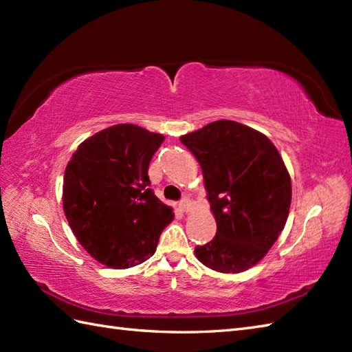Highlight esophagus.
<instances>
[{
    "label": "esophagus",
    "instance_id": "esophagus-1",
    "mask_svg": "<svg viewBox=\"0 0 352 352\" xmlns=\"http://www.w3.org/2000/svg\"><path fill=\"white\" fill-rule=\"evenodd\" d=\"M190 207H192V204H190V201H189V198H184L180 204H178V208H180L182 212H189L190 210Z\"/></svg>",
    "mask_w": 352,
    "mask_h": 352
}]
</instances>
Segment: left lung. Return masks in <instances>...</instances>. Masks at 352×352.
<instances>
[{"mask_svg":"<svg viewBox=\"0 0 352 352\" xmlns=\"http://www.w3.org/2000/svg\"><path fill=\"white\" fill-rule=\"evenodd\" d=\"M180 140L201 164L218 227L195 256L216 272H243L266 256L286 226L292 201L286 164L263 133L228 119Z\"/></svg>","mask_w":352,"mask_h":352,"instance_id":"obj_1","label":"left lung"}]
</instances>
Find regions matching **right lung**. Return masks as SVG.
<instances>
[{
	"label": "right lung",
	"mask_w": 352,
	"mask_h": 352,
	"mask_svg": "<svg viewBox=\"0 0 352 352\" xmlns=\"http://www.w3.org/2000/svg\"><path fill=\"white\" fill-rule=\"evenodd\" d=\"M164 136L118 124L87 138L66 164L63 212L80 245L113 269L144 263L174 219L148 188V166Z\"/></svg>",
	"instance_id": "obj_1"
}]
</instances>
